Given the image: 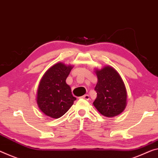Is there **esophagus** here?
<instances>
[{
    "label": "esophagus",
    "mask_w": 158,
    "mask_h": 158,
    "mask_svg": "<svg viewBox=\"0 0 158 158\" xmlns=\"http://www.w3.org/2000/svg\"><path fill=\"white\" fill-rule=\"evenodd\" d=\"M81 98L84 99H86V100H89V96L88 95V94H85V95L82 96Z\"/></svg>",
    "instance_id": "1"
}]
</instances>
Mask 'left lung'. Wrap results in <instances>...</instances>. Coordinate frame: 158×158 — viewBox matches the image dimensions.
<instances>
[{"label":"left lung","instance_id":"1","mask_svg":"<svg viewBox=\"0 0 158 158\" xmlns=\"http://www.w3.org/2000/svg\"><path fill=\"white\" fill-rule=\"evenodd\" d=\"M98 76L94 90L97 98L93 105L101 114L106 117H114L125 110L127 92L124 82L118 73L111 66L95 70Z\"/></svg>","mask_w":158,"mask_h":158}]
</instances>
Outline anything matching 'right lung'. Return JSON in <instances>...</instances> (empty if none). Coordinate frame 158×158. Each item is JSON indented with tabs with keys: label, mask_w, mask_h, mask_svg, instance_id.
Returning <instances> with one entry per match:
<instances>
[{
	"label": "right lung",
	"mask_w": 158,
	"mask_h": 158,
	"mask_svg": "<svg viewBox=\"0 0 158 158\" xmlns=\"http://www.w3.org/2000/svg\"><path fill=\"white\" fill-rule=\"evenodd\" d=\"M73 66L57 63L48 69L41 79L37 94L40 110L51 118L62 116L73 104L76 98L65 82Z\"/></svg>",
	"instance_id": "1"
}]
</instances>
